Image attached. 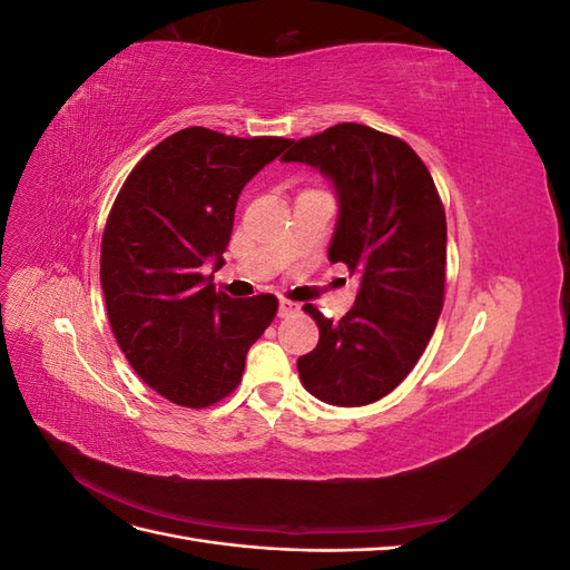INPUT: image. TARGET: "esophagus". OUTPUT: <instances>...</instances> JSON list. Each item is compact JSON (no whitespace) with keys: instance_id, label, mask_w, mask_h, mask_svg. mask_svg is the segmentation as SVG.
Masks as SVG:
<instances>
[{"instance_id":"esophagus-1","label":"esophagus","mask_w":570,"mask_h":570,"mask_svg":"<svg viewBox=\"0 0 570 570\" xmlns=\"http://www.w3.org/2000/svg\"><path fill=\"white\" fill-rule=\"evenodd\" d=\"M297 312V304H292V302H287V299H283L281 304H278V316L281 318H285V316H289V314H295Z\"/></svg>"}]
</instances>
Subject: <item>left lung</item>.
I'll list each match as a JSON object with an SVG mask.
<instances>
[{"instance_id":"left-lung-1","label":"left lung","mask_w":570,"mask_h":570,"mask_svg":"<svg viewBox=\"0 0 570 570\" xmlns=\"http://www.w3.org/2000/svg\"><path fill=\"white\" fill-rule=\"evenodd\" d=\"M297 161L333 183V264L358 273L354 306L337 323L306 306L318 344L299 356L302 385L333 406L383 400L416 366L444 302L446 218L433 178L400 137L340 124L289 145Z\"/></svg>"}]
</instances>
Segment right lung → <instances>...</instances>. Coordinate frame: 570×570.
<instances>
[{
  "label": "right lung",
  "instance_id": "1",
  "mask_svg": "<svg viewBox=\"0 0 570 570\" xmlns=\"http://www.w3.org/2000/svg\"><path fill=\"white\" fill-rule=\"evenodd\" d=\"M285 147V137L185 128L132 168L114 202L101 237L111 331L135 373L178 406L230 394L278 312L273 295L216 292L204 264H226L239 193Z\"/></svg>",
  "mask_w": 570,
  "mask_h": 570
}]
</instances>
